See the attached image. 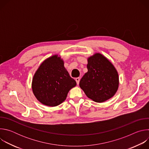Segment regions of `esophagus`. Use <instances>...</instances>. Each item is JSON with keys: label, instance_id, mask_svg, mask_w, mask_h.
Returning <instances> with one entry per match:
<instances>
[{"label": "esophagus", "instance_id": "obj_1", "mask_svg": "<svg viewBox=\"0 0 149 149\" xmlns=\"http://www.w3.org/2000/svg\"><path fill=\"white\" fill-rule=\"evenodd\" d=\"M79 80H80V79H79V77H78V78H75V81H76V82H77V85H78V84H79Z\"/></svg>", "mask_w": 149, "mask_h": 149}]
</instances>
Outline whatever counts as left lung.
Returning a JSON list of instances; mask_svg holds the SVG:
<instances>
[{
    "label": "left lung",
    "instance_id": "8db88e82",
    "mask_svg": "<svg viewBox=\"0 0 149 149\" xmlns=\"http://www.w3.org/2000/svg\"><path fill=\"white\" fill-rule=\"evenodd\" d=\"M87 69L79 82V87L86 95L97 102L113 97L118 88L119 78L111 62L96 53L88 58Z\"/></svg>",
    "mask_w": 149,
    "mask_h": 149
}]
</instances>
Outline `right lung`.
I'll list each match as a JSON object with an SVG mask.
<instances>
[{"label": "right lung", "instance_id": "add662e5", "mask_svg": "<svg viewBox=\"0 0 149 149\" xmlns=\"http://www.w3.org/2000/svg\"><path fill=\"white\" fill-rule=\"evenodd\" d=\"M58 55L42 62L32 79V88L37 100L45 105L55 107L64 101L69 91L75 87L72 78Z\"/></svg>", "mask_w": 149, "mask_h": 149}]
</instances>
